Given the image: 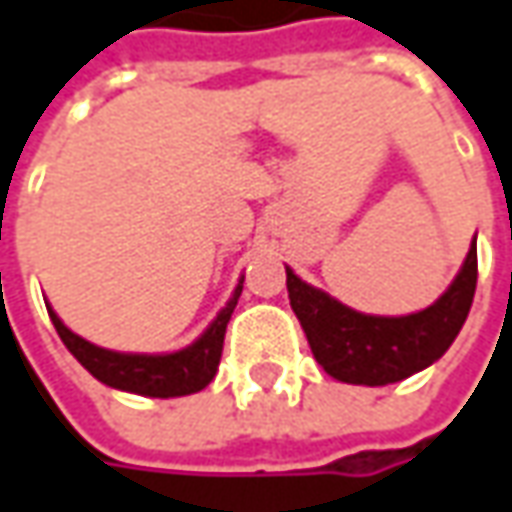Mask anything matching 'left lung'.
<instances>
[{
  "label": "left lung",
  "instance_id": "1",
  "mask_svg": "<svg viewBox=\"0 0 512 512\" xmlns=\"http://www.w3.org/2000/svg\"><path fill=\"white\" fill-rule=\"evenodd\" d=\"M476 274L473 240L450 289L433 306L405 317H374L348 309L326 291L303 283L289 266L286 289L291 309L309 337L311 354L326 374L351 385H388L428 368L448 351L465 326L476 294Z\"/></svg>",
  "mask_w": 512,
  "mask_h": 512
}]
</instances>
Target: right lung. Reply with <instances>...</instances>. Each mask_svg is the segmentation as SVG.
I'll list each match as a JSON object with an SVG mask.
<instances>
[{
    "label": "right lung",
    "mask_w": 512,
    "mask_h": 512,
    "mask_svg": "<svg viewBox=\"0 0 512 512\" xmlns=\"http://www.w3.org/2000/svg\"><path fill=\"white\" fill-rule=\"evenodd\" d=\"M243 291V280L238 289L232 291L229 303L223 306L221 314L212 320V326L203 331L192 345H186L175 354H118L98 345L87 343L84 337L73 334L70 328L59 320V314L50 311V320L59 331L67 351L104 385L130 391V394H144V397H186L203 391L212 377L218 374V362L223 354V337H226V323L232 311L238 306V297Z\"/></svg>",
    "instance_id": "right-lung-1"
}]
</instances>
